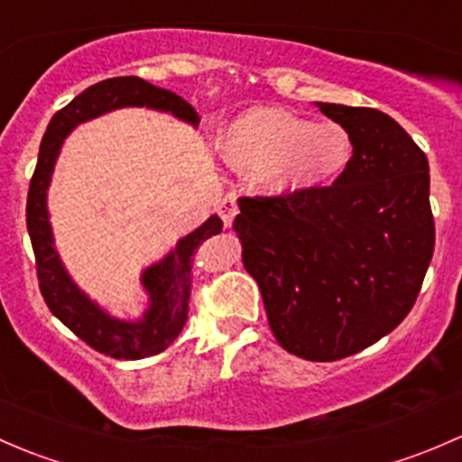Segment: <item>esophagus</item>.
Returning <instances> with one entry per match:
<instances>
[{
  "instance_id": "esophagus-1",
  "label": "esophagus",
  "mask_w": 462,
  "mask_h": 462,
  "mask_svg": "<svg viewBox=\"0 0 462 462\" xmlns=\"http://www.w3.org/2000/svg\"><path fill=\"white\" fill-rule=\"evenodd\" d=\"M218 214H221L223 223H226L227 227L235 223V217L239 214V205H236L235 194H227V197L221 199V203H218Z\"/></svg>"
}]
</instances>
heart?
I'll return each instance as SVG.
<instances>
[{"label":"heart","mask_w":462,"mask_h":462,"mask_svg":"<svg viewBox=\"0 0 462 462\" xmlns=\"http://www.w3.org/2000/svg\"><path fill=\"white\" fill-rule=\"evenodd\" d=\"M223 158L254 174L270 197H295L333 183L351 161V138L335 123H310L279 106H257L221 136Z\"/></svg>","instance_id":"b5f03b06"}]
</instances>
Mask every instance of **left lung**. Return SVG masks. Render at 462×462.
<instances>
[{
    "label": "left lung",
    "instance_id": "1",
    "mask_svg": "<svg viewBox=\"0 0 462 462\" xmlns=\"http://www.w3.org/2000/svg\"><path fill=\"white\" fill-rule=\"evenodd\" d=\"M348 134L353 156L330 188L239 199L235 230L288 353L333 362L371 346L416 304L431 263L425 152L391 116L315 102Z\"/></svg>",
    "mask_w": 462,
    "mask_h": 462
}]
</instances>
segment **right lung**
Masks as SVG:
<instances>
[{
  "label": "right lung",
  "mask_w": 462,
  "mask_h": 462,
  "mask_svg": "<svg viewBox=\"0 0 462 462\" xmlns=\"http://www.w3.org/2000/svg\"><path fill=\"white\" fill-rule=\"evenodd\" d=\"M125 106H147L199 127V114L192 105L167 88L149 85L143 78H109L85 88L46 127L26 201V227L35 253L40 291L51 313L96 351L116 360H141L165 351L183 330L192 295L194 254L205 239L221 232L223 221L212 214L203 226L176 241L165 257L143 270L141 283L147 292V309L138 319L114 318L73 282L55 250L46 205L51 176L64 141L78 125Z\"/></svg>",
  "instance_id": "add662e5"
}]
</instances>
